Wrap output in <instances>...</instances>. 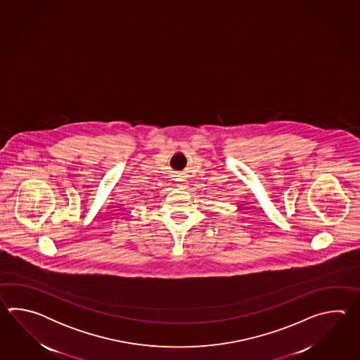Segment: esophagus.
Segmentation results:
<instances>
[{
  "mask_svg": "<svg viewBox=\"0 0 360 360\" xmlns=\"http://www.w3.org/2000/svg\"><path fill=\"white\" fill-rule=\"evenodd\" d=\"M175 181H176L177 186H180V188H185L186 184H188L184 177H177V179H175Z\"/></svg>",
  "mask_w": 360,
  "mask_h": 360,
  "instance_id": "34e87169",
  "label": "esophagus"
}]
</instances>
